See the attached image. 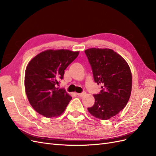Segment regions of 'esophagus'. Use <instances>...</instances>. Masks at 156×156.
<instances>
[{
	"label": "esophagus",
	"mask_w": 156,
	"mask_h": 156,
	"mask_svg": "<svg viewBox=\"0 0 156 156\" xmlns=\"http://www.w3.org/2000/svg\"><path fill=\"white\" fill-rule=\"evenodd\" d=\"M77 94V96H80V97H82V96H84V95H85L86 92H82V93H78V94Z\"/></svg>",
	"instance_id": "34e87169"
}]
</instances>
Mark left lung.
I'll return each instance as SVG.
<instances>
[{"label":"left lung","instance_id":"obj_1","mask_svg":"<svg viewBox=\"0 0 156 156\" xmlns=\"http://www.w3.org/2000/svg\"><path fill=\"white\" fill-rule=\"evenodd\" d=\"M91 66L94 81L102 90L94 94V105L88 112L97 119L108 120L126 105L130 98L132 76L126 61L110 49L90 48L84 51Z\"/></svg>","mask_w":156,"mask_h":156}]
</instances>
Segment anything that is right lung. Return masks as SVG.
<instances>
[{
	"mask_svg": "<svg viewBox=\"0 0 156 156\" xmlns=\"http://www.w3.org/2000/svg\"><path fill=\"white\" fill-rule=\"evenodd\" d=\"M79 51L47 50L33 58L25 75V92L31 106L47 118L62 115L72 100L56 84L64 78V70L77 57Z\"/></svg>",
	"mask_w": 156,
	"mask_h": 156,
	"instance_id": "right-lung-1",
	"label": "right lung"
}]
</instances>
